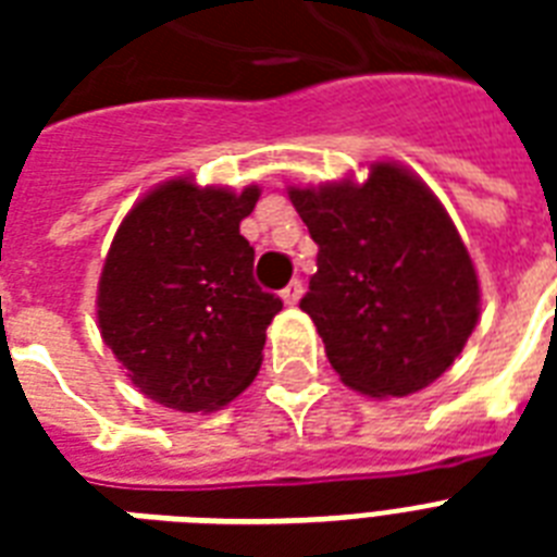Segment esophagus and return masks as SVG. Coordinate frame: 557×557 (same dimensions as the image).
<instances>
[{
  "instance_id": "obj_1",
  "label": "esophagus",
  "mask_w": 557,
  "mask_h": 557,
  "mask_svg": "<svg viewBox=\"0 0 557 557\" xmlns=\"http://www.w3.org/2000/svg\"><path fill=\"white\" fill-rule=\"evenodd\" d=\"M280 297H283V304L286 306H295L300 297H304V283L300 280H292L283 292H280Z\"/></svg>"
}]
</instances>
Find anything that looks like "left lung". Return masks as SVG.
Wrapping results in <instances>:
<instances>
[{"label":"left lung","instance_id":"obj_1","mask_svg":"<svg viewBox=\"0 0 557 557\" xmlns=\"http://www.w3.org/2000/svg\"><path fill=\"white\" fill-rule=\"evenodd\" d=\"M318 243L300 300L332 370L372 398L410 396L440 379L480 318V280L448 210L393 161L367 182L288 187Z\"/></svg>","mask_w":557,"mask_h":557}]
</instances>
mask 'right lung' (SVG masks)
Instances as JSON below:
<instances>
[{
    "instance_id": "right-lung-1",
    "label": "right lung",
    "mask_w": 557,
    "mask_h": 557,
    "mask_svg": "<svg viewBox=\"0 0 557 557\" xmlns=\"http://www.w3.org/2000/svg\"><path fill=\"white\" fill-rule=\"evenodd\" d=\"M257 199V185L234 193L170 178L135 201L109 245L100 338L159 405L210 413L260 372L283 304L253 283V248L239 234Z\"/></svg>"
}]
</instances>
